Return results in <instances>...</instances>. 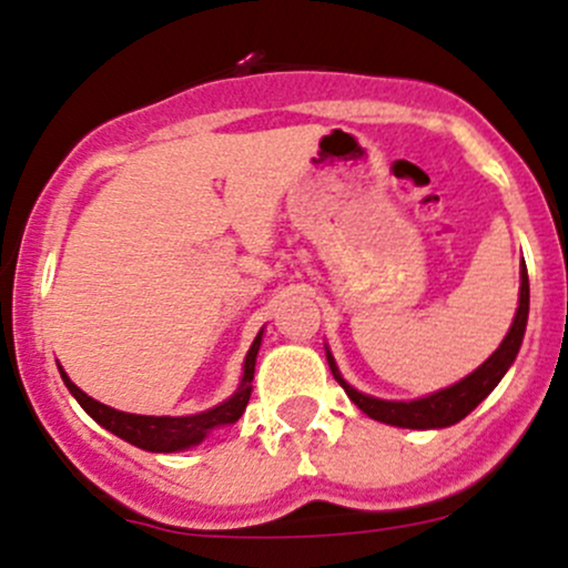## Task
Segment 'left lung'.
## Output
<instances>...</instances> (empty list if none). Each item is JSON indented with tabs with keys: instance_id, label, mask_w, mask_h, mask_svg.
<instances>
[{
	"instance_id": "obj_1",
	"label": "left lung",
	"mask_w": 568,
	"mask_h": 568,
	"mask_svg": "<svg viewBox=\"0 0 568 568\" xmlns=\"http://www.w3.org/2000/svg\"><path fill=\"white\" fill-rule=\"evenodd\" d=\"M526 322H528V273L526 265H520V297H518V311H515L513 327L505 335V341L499 343L494 354L483 362L480 367L473 369L467 378H462L454 386H445L439 392L426 394V397L418 399H381L373 397V394L359 392L348 384L341 375V369L335 365V356L324 346L327 352L329 369H333L335 381L346 388L348 399L359 407L362 413H367L375 422L399 426V429H445V426H454L467 418L469 413L475 410L483 399L494 392L496 384L505 378L509 365L515 362V356L520 352V343H524L526 335Z\"/></svg>"
}]
</instances>
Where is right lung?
<instances>
[{
	"label": "right lung",
	"mask_w": 568,
	"mask_h": 568,
	"mask_svg": "<svg viewBox=\"0 0 568 568\" xmlns=\"http://www.w3.org/2000/svg\"><path fill=\"white\" fill-rule=\"evenodd\" d=\"M260 343H263V329H260L254 343L246 352L244 359V373H241V384L225 403L209 407L203 413H193V416H139V413H123L114 410V407L99 403V399L88 397L80 386L72 384L63 367L59 365V373L67 384L69 394L78 399L82 410L93 418L95 424L104 426L106 432L118 435L125 443L136 445V448L150 450V454H176V450L195 448L209 437V432L216 426L235 424L244 416L246 403L252 397V378H254V362H257Z\"/></svg>",
	"instance_id": "add662e5"
}]
</instances>
